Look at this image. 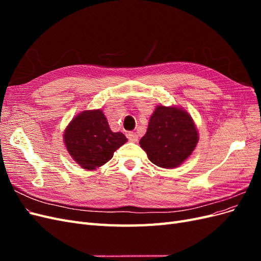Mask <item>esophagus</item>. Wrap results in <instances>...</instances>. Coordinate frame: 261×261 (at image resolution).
<instances>
[{
  "label": "esophagus",
  "instance_id": "1",
  "mask_svg": "<svg viewBox=\"0 0 261 261\" xmlns=\"http://www.w3.org/2000/svg\"><path fill=\"white\" fill-rule=\"evenodd\" d=\"M127 138L129 141H132V143H136V141H138V135L134 132H129L127 134Z\"/></svg>",
  "mask_w": 261,
  "mask_h": 261
}]
</instances>
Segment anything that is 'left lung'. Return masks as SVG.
Instances as JSON below:
<instances>
[{"mask_svg":"<svg viewBox=\"0 0 261 261\" xmlns=\"http://www.w3.org/2000/svg\"><path fill=\"white\" fill-rule=\"evenodd\" d=\"M198 134L191 115L183 110L158 106L139 144L149 160L163 169H173L192 154Z\"/></svg>","mask_w":261,"mask_h":261,"instance_id":"left-lung-1","label":"left lung"}]
</instances>
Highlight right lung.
<instances>
[{
	"label": "right lung",
	"instance_id": "obj_1",
	"mask_svg": "<svg viewBox=\"0 0 261 261\" xmlns=\"http://www.w3.org/2000/svg\"><path fill=\"white\" fill-rule=\"evenodd\" d=\"M127 138L113 133L101 110L84 111L69 123L64 143L73 159L86 170H94L112 159Z\"/></svg>",
	"mask_w": 261,
	"mask_h": 261
}]
</instances>
